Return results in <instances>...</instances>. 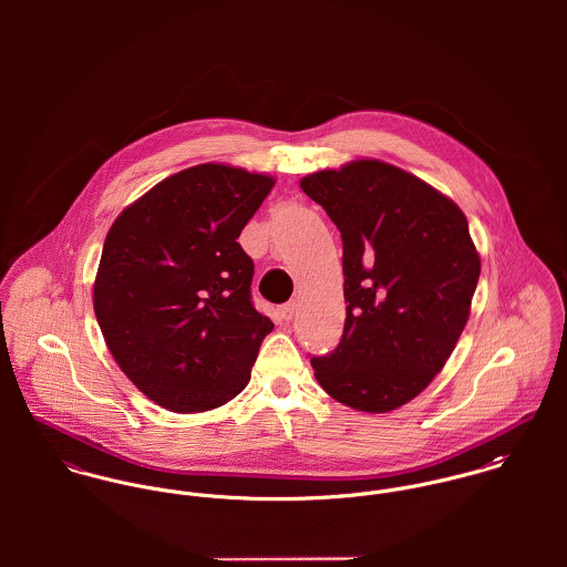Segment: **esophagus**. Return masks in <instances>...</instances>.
Segmentation results:
<instances>
[{"instance_id": "1", "label": "esophagus", "mask_w": 567, "mask_h": 567, "mask_svg": "<svg viewBox=\"0 0 567 567\" xmlns=\"http://www.w3.org/2000/svg\"><path fill=\"white\" fill-rule=\"evenodd\" d=\"M279 312H281V319H284V321H292V317L297 315V303H295V301H288V303H284V306L279 308Z\"/></svg>"}]
</instances>
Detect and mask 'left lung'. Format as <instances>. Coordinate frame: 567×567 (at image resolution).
I'll use <instances>...</instances> for the list:
<instances>
[{
  "mask_svg": "<svg viewBox=\"0 0 567 567\" xmlns=\"http://www.w3.org/2000/svg\"><path fill=\"white\" fill-rule=\"evenodd\" d=\"M342 238L347 319L338 347L312 358L324 393L362 412L414 400L445 367L467 319L481 255L461 207L378 159L301 178Z\"/></svg>",
  "mask_w": 567,
  "mask_h": 567,
  "instance_id": "left-lung-1",
  "label": "left lung"
}]
</instances>
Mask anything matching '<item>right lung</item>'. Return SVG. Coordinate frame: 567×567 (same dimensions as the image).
Wrapping results in <instances>:
<instances>
[{"label": "right lung", "instance_id": "obj_1", "mask_svg": "<svg viewBox=\"0 0 567 567\" xmlns=\"http://www.w3.org/2000/svg\"><path fill=\"white\" fill-rule=\"evenodd\" d=\"M272 176L225 163L176 172L111 225L93 310L126 378L172 412L231 402L272 321L250 301L246 223Z\"/></svg>", "mask_w": 567, "mask_h": 567}]
</instances>
